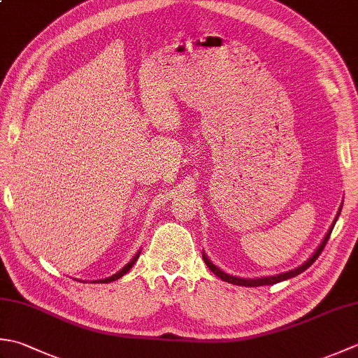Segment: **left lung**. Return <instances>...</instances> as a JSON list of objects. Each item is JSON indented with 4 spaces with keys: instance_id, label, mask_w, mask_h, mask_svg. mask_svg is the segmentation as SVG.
<instances>
[{
    "instance_id": "8db88e82",
    "label": "left lung",
    "mask_w": 358,
    "mask_h": 358,
    "mask_svg": "<svg viewBox=\"0 0 358 358\" xmlns=\"http://www.w3.org/2000/svg\"><path fill=\"white\" fill-rule=\"evenodd\" d=\"M340 212H341V206H340V209H338V212H337V217H336V220H334V223H332V224H331V227H329V231L326 232L323 241L320 243V246L317 248V250H315V252L313 254V257H309V260H308V262H305V263H303L301 266H299V268H295V269L289 271V272L278 273V275L262 277V278H240V277L229 275V273H226V272H223V271L220 269V268H217V266L209 260L206 254H203V260H204V263H206L208 268H209L212 272H214L218 278H222L223 281H227V283L238 285V286H250V287H257V286H264V285H275V283H280V281L287 280V278H292V277H295V275H299V273L305 272V271L309 268V266L313 264V263L317 260L318 255L322 254V250L324 249L326 243H328V240H329V237H331V232H332V229H334V226H336V222H337V218H338V215H340Z\"/></svg>"
}]
</instances>
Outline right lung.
Wrapping results in <instances>:
<instances>
[{
	"mask_svg": "<svg viewBox=\"0 0 358 358\" xmlns=\"http://www.w3.org/2000/svg\"><path fill=\"white\" fill-rule=\"evenodd\" d=\"M140 254H141V249L138 250V252H136L135 254V257L132 258V260L131 262H129L126 266H124V268L123 269H121V271H118L117 273H113V275L112 277H108V278H104V280H95L94 281V283H110V281H115V280H118V278H121V277H123L124 275V273L126 272H129V271H131V268H132V266H134V263L136 262V260H138V257H140Z\"/></svg>",
	"mask_w": 358,
	"mask_h": 358,
	"instance_id": "right-lung-1",
	"label": "right lung"
}]
</instances>
